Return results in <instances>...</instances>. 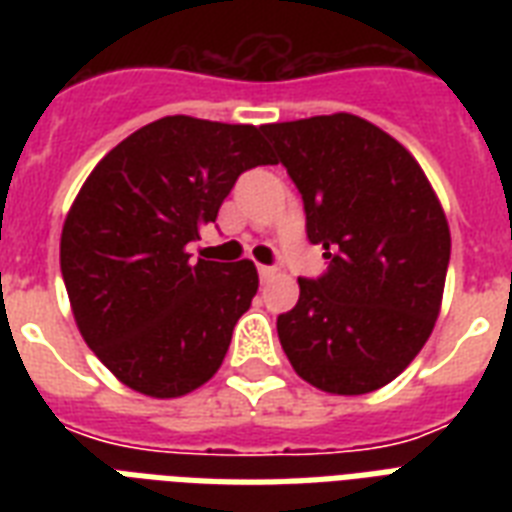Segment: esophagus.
Listing matches in <instances>:
<instances>
[{
    "instance_id": "34e87169",
    "label": "esophagus",
    "mask_w": 512,
    "mask_h": 512,
    "mask_svg": "<svg viewBox=\"0 0 512 512\" xmlns=\"http://www.w3.org/2000/svg\"><path fill=\"white\" fill-rule=\"evenodd\" d=\"M257 273H260V279H271L273 273H276V268H271V265H257Z\"/></svg>"
}]
</instances>
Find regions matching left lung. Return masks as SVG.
Listing matches in <instances>:
<instances>
[{
  "instance_id": "8db88e82",
  "label": "left lung",
  "mask_w": 512,
  "mask_h": 512,
  "mask_svg": "<svg viewBox=\"0 0 512 512\" xmlns=\"http://www.w3.org/2000/svg\"><path fill=\"white\" fill-rule=\"evenodd\" d=\"M297 191L327 273L300 281L276 321L305 382L361 396L412 364L436 327L452 236L433 185L396 138L361 116L265 124Z\"/></svg>"
}]
</instances>
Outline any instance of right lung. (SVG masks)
I'll return each instance as SVG.
<instances>
[{"label":"right lung","mask_w":512,"mask_h":512,"mask_svg":"<svg viewBox=\"0 0 512 512\" xmlns=\"http://www.w3.org/2000/svg\"><path fill=\"white\" fill-rule=\"evenodd\" d=\"M260 164H276L263 127L164 116L111 148L76 193L60 271L84 342L127 388L177 398L223 364L257 268L191 263L185 247Z\"/></svg>","instance_id":"obj_1"}]
</instances>
